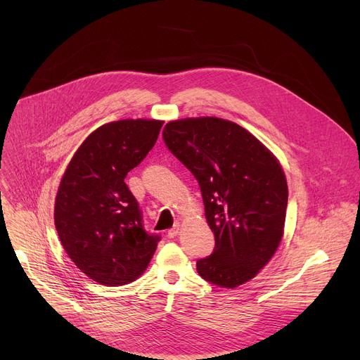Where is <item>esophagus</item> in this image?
<instances>
[{"label": "esophagus", "mask_w": 360, "mask_h": 360, "mask_svg": "<svg viewBox=\"0 0 360 360\" xmlns=\"http://www.w3.org/2000/svg\"><path fill=\"white\" fill-rule=\"evenodd\" d=\"M178 233H179V225H176L168 231V238H175Z\"/></svg>", "instance_id": "1"}]
</instances>
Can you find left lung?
<instances>
[{
	"mask_svg": "<svg viewBox=\"0 0 360 360\" xmlns=\"http://www.w3.org/2000/svg\"><path fill=\"white\" fill-rule=\"evenodd\" d=\"M162 138L198 181L215 235L198 274L229 289L250 281L283 236L288 185L278 160L245 128L215 117L171 121Z\"/></svg>",
	"mask_w": 360,
	"mask_h": 360,
	"instance_id": "1",
	"label": "left lung"
}]
</instances>
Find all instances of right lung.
<instances>
[{
	"instance_id": "add662e5",
	"label": "right lung",
	"mask_w": 360,
	"mask_h": 360,
	"mask_svg": "<svg viewBox=\"0 0 360 360\" xmlns=\"http://www.w3.org/2000/svg\"><path fill=\"white\" fill-rule=\"evenodd\" d=\"M162 124L121 120L99 127L61 179L54 210L60 240L78 269L101 285L139 278L161 239L143 229L139 205L124 179L155 145Z\"/></svg>"
}]
</instances>
